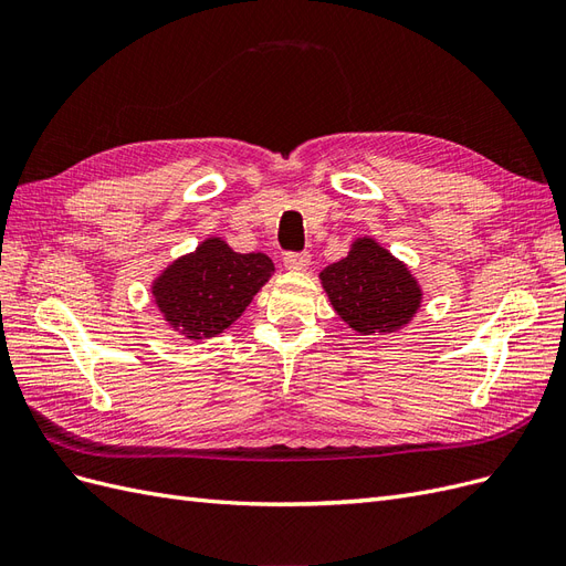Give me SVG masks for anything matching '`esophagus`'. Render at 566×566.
Masks as SVG:
<instances>
[{"mask_svg":"<svg viewBox=\"0 0 566 566\" xmlns=\"http://www.w3.org/2000/svg\"><path fill=\"white\" fill-rule=\"evenodd\" d=\"M283 264H285V269L304 271V269H310V264H312V254L310 252H285Z\"/></svg>","mask_w":566,"mask_h":566,"instance_id":"esophagus-1","label":"esophagus"}]
</instances>
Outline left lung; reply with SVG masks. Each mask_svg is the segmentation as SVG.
Listing matches in <instances>:
<instances>
[{"instance_id": "1", "label": "left lung", "mask_w": 566, "mask_h": 566, "mask_svg": "<svg viewBox=\"0 0 566 566\" xmlns=\"http://www.w3.org/2000/svg\"><path fill=\"white\" fill-rule=\"evenodd\" d=\"M333 310L361 335L391 333L420 306V287L410 271L370 238L356 241L337 264L321 271Z\"/></svg>"}]
</instances>
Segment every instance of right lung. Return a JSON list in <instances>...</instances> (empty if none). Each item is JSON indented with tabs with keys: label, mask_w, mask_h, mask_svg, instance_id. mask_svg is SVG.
I'll return each instance as SVG.
<instances>
[{
	"label": "right lung",
	"mask_w": 566,
	"mask_h": 566,
	"mask_svg": "<svg viewBox=\"0 0 566 566\" xmlns=\"http://www.w3.org/2000/svg\"><path fill=\"white\" fill-rule=\"evenodd\" d=\"M273 271L262 252H233L219 238H208L193 254L181 256L153 283V297L188 339L227 331L245 312Z\"/></svg>",
	"instance_id": "1"
}]
</instances>
